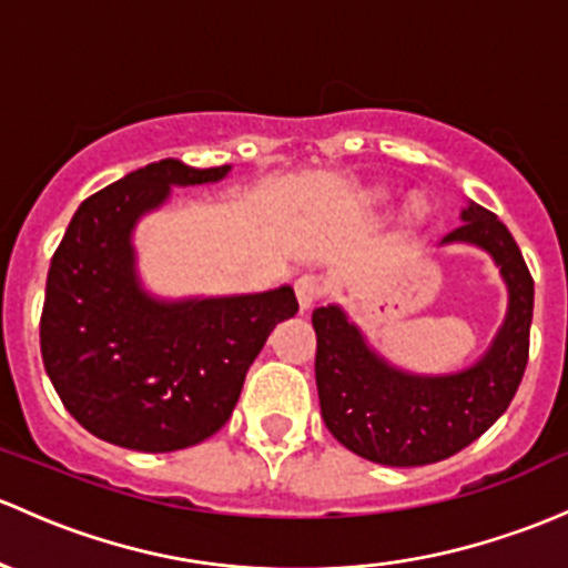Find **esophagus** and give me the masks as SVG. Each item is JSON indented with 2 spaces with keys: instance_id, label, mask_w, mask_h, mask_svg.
<instances>
[{
  "instance_id": "esophagus-1",
  "label": "esophagus",
  "mask_w": 568,
  "mask_h": 568,
  "mask_svg": "<svg viewBox=\"0 0 568 568\" xmlns=\"http://www.w3.org/2000/svg\"><path fill=\"white\" fill-rule=\"evenodd\" d=\"M294 288L302 310H310L321 296H324V285H321V280L315 277V274H302V277H296Z\"/></svg>"
}]
</instances>
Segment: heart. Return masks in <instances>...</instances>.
Returning a JSON list of instances; mask_svg holds the SVG:
<instances>
[{"label":"heart","mask_w":568,"mask_h":568,"mask_svg":"<svg viewBox=\"0 0 568 568\" xmlns=\"http://www.w3.org/2000/svg\"><path fill=\"white\" fill-rule=\"evenodd\" d=\"M369 201H373V206H381V209H386V206H392V193H389V190H375V193H373V199H369Z\"/></svg>","instance_id":"heart-1"}]
</instances>
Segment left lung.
Returning <instances> with one entry per match:
<instances>
[{"instance_id": "1", "label": "left lung", "mask_w": 568, "mask_h": 568, "mask_svg": "<svg viewBox=\"0 0 568 568\" xmlns=\"http://www.w3.org/2000/svg\"><path fill=\"white\" fill-rule=\"evenodd\" d=\"M463 223L438 244H470L493 258L509 291L506 318L479 362L459 373L419 375L367 343L339 304L313 310L321 416L345 449L392 468L440 463L474 444L509 408L528 364L534 280L504 223L468 201Z\"/></svg>"}]
</instances>
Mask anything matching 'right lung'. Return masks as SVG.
<instances>
[{
	"label": "right lung",
	"mask_w": 568,
	"mask_h": 568,
	"mask_svg": "<svg viewBox=\"0 0 568 568\" xmlns=\"http://www.w3.org/2000/svg\"><path fill=\"white\" fill-rule=\"evenodd\" d=\"M231 165L160 160L89 195L51 258L40 318L45 373L83 429L135 452L201 444L234 414L244 375L294 288L160 300L141 285L133 231L171 187L214 184Z\"/></svg>",
	"instance_id": "obj_1"
}]
</instances>
